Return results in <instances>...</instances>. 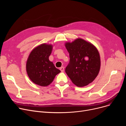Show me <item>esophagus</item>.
<instances>
[{
  "label": "esophagus",
  "mask_w": 126,
  "mask_h": 126,
  "mask_svg": "<svg viewBox=\"0 0 126 126\" xmlns=\"http://www.w3.org/2000/svg\"><path fill=\"white\" fill-rule=\"evenodd\" d=\"M60 70H61V72H64V67H61L60 68Z\"/></svg>",
  "instance_id": "esophagus-1"
}]
</instances>
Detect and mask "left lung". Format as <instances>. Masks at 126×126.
I'll list each match as a JSON object with an SVG mask.
<instances>
[{"mask_svg":"<svg viewBox=\"0 0 126 126\" xmlns=\"http://www.w3.org/2000/svg\"><path fill=\"white\" fill-rule=\"evenodd\" d=\"M65 47L70 58L65 72L72 82L78 87H83L93 82L101 66L100 56L96 48L81 38L66 43Z\"/></svg>","mask_w":126,"mask_h":126,"instance_id":"left-lung-1","label":"left lung"}]
</instances>
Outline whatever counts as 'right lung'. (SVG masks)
<instances>
[{
    "label": "right lung",
    "mask_w": 126,
    "mask_h": 126,
    "mask_svg": "<svg viewBox=\"0 0 126 126\" xmlns=\"http://www.w3.org/2000/svg\"><path fill=\"white\" fill-rule=\"evenodd\" d=\"M52 49L51 44H42L33 49L26 64L28 75L31 80L41 86H47L61 72L49 60Z\"/></svg>",
    "instance_id": "1"
}]
</instances>
